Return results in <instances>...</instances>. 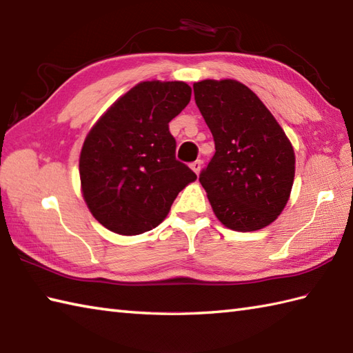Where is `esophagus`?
Masks as SVG:
<instances>
[{"mask_svg": "<svg viewBox=\"0 0 353 353\" xmlns=\"http://www.w3.org/2000/svg\"><path fill=\"white\" fill-rule=\"evenodd\" d=\"M190 168L193 169V172L196 175H199V172H201V168H202V161L201 160H196V161H193L192 164H190Z\"/></svg>", "mask_w": 353, "mask_h": 353, "instance_id": "34e87169", "label": "esophagus"}]
</instances>
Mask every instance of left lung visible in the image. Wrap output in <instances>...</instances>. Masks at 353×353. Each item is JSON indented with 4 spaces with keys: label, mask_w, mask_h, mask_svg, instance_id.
I'll list each match as a JSON object with an SVG mask.
<instances>
[{
    "label": "left lung",
    "mask_w": 353,
    "mask_h": 353,
    "mask_svg": "<svg viewBox=\"0 0 353 353\" xmlns=\"http://www.w3.org/2000/svg\"><path fill=\"white\" fill-rule=\"evenodd\" d=\"M216 152L199 181L226 228L256 231L284 210L294 179V151L255 93L234 80L193 84Z\"/></svg>",
    "instance_id": "left-lung-1"
}]
</instances>
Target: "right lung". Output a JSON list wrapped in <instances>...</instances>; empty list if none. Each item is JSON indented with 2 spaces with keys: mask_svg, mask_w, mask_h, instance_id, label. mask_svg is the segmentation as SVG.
Returning <instances> with one entry per match:
<instances>
[{
  "mask_svg": "<svg viewBox=\"0 0 353 353\" xmlns=\"http://www.w3.org/2000/svg\"><path fill=\"white\" fill-rule=\"evenodd\" d=\"M183 81H143L108 108L84 140L80 178L97 221L122 236L160 225L196 174L178 161L169 122L190 103Z\"/></svg>",
  "mask_w": 353,
  "mask_h": 353,
  "instance_id": "1",
  "label": "right lung"
}]
</instances>
